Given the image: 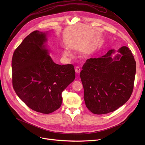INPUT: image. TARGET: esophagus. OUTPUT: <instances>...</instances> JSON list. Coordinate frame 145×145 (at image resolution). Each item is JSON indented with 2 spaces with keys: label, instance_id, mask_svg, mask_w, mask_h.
Returning <instances> with one entry per match:
<instances>
[{
  "label": "esophagus",
  "instance_id": "obj_1",
  "mask_svg": "<svg viewBox=\"0 0 145 145\" xmlns=\"http://www.w3.org/2000/svg\"><path fill=\"white\" fill-rule=\"evenodd\" d=\"M75 72H76V73L77 74L79 73L80 72V68L79 66L76 67V68H75Z\"/></svg>",
  "mask_w": 145,
  "mask_h": 145
}]
</instances>
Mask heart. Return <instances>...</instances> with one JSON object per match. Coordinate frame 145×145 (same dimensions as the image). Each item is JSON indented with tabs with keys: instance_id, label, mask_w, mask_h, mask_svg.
Masks as SVG:
<instances>
[{
	"instance_id": "heart-1",
	"label": "heart",
	"mask_w": 145,
	"mask_h": 145,
	"mask_svg": "<svg viewBox=\"0 0 145 145\" xmlns=\"http://www.w3.org/2000/svg\"><path fill=\"white\" fill-rule=\"evenodd\" d=\"M63 55H64L65 56H69L70 54H69V52L68 51H67V50H65L63 51Z\"/></svg>"
}]
</instances>
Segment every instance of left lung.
Returning a JSON list of instances; mask_svg holds the SVG:
<instances>
[{"label":"left lung","instance_id":"1","mask_svg":"<svg viewBox=\"0 0 145 145\" xmlns=\"http://www.w3.org/2000/svg\"><path fill=\"white\" fill-rule=\"evenodd\" d=\"M118 52L119 54L114 58L115 50H110L101 57L88 59L80 72L86 106L96 115L116 110L133 92L136 61L127 47Z\"/></svg>","mask_w":145,"mask_h":145}]
</instances>
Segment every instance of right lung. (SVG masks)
<instances>
[{
  "mask_svg": "<svg viewBox=\"0 0 145 145\" xmlns=\"http://www.w3.org/2000/svg\"><path fill=\"white\" fill-rule=\"evenodd\" d=\"M46 33L37 30L27 36L12 60V85L20 99L31 109L49 114L62 105V93L75 79L72 64L53 62L43 44Z\"/></svg>",
  "mask_w": 145,
  "mask_h": 145,
  "instance_id": "obj_1",
  "label": "right lung"
}]
</instances>
